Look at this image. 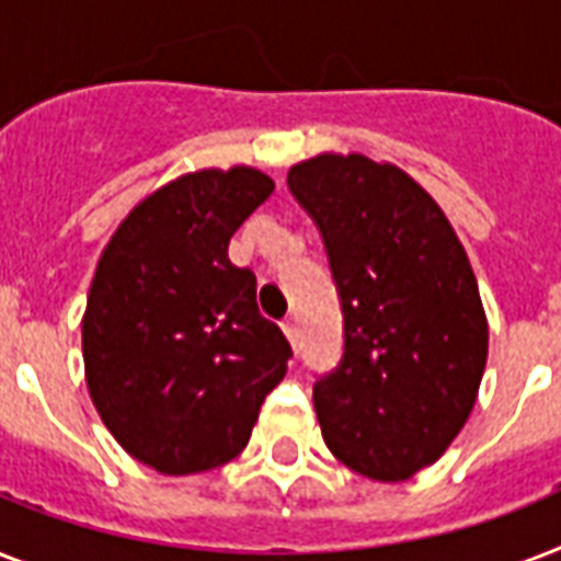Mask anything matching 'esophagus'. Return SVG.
I'll use <instances>...</instances> for the list:
<instances>
[{
  "label": "esophagus",
  "instance_id": "34e87169",
  "mask_svg": "<svg viewBox=\"0 0 561 561\" xmlns=\"http://www.w3.org/2000/svg\"><path fill=\"white\" fill-rule=\"evenodd\" d=\"M282 332H285V337L290 341V346L297 350V343H299V329H297V320L294 317H288L285 323H282Z\"/></svg>",
  "mask_w": 561,
  "mask_h": 561
}]
</instances>
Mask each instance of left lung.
<instances>
[{
  "label": "left lung",
  "mask_w": 561,
  "mask_h": 561,
  "mask_svg": "<svg viewBox=\"0 0 561 561\" xmlns=\"http://www.w3.org/2000/svg\"><path fill=\"white\" fill-rule=\"evenodd\" d=\"M288 186L323 232L343 302L341 367L314 387L329 451L381 483L434 466L469 422L489 323L466 247L392 162L317 153Z\"/></svg>",
  "instance_id": "1"
}]
</instances>
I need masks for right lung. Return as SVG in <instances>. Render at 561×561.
<instances>
[{
  "instance_id": "obj_1",
  "label": "right lung",
  "mask_w": 561,
  "mask_h": 561,
  "mask_svg": "<svg viewBox=\"0 0 561 561\" xmlns=\"http://www.w3.org/2000/svg\"><path fill=\"white\" fill-rule=\"evenodd\" d=\"M273 188L253 165L188 171L136 203L101 250L81 320L87 390L116 443L160 474L236 460L288 373L253 271L227 255Z\"/></svg>"
}]
</instances>
